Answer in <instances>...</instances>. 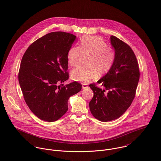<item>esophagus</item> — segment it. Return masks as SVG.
I'll return each instance as SVG.
<instances>
[{
    "instance_id": "esophagus-1",
    "label": "esophagus",
    "mask_w": 161,
    "mask_h": 161,
    "mask_svg": "<svg viewBox=\"0 0 161 161\" xmlns=\"http://www.w3.org/2000/svg\"><path fill=\"white\" fill-rule=\"evenodd\" d=\"M88 88V86L87 84L82 83V88L83 89H85V88Z\"/></svg>"
}]
</instances>
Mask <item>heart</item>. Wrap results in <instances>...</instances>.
<instances>
[{"instance_id": "heart-1", "label": "heart", "mask_w": 161, "mask_h": 161, "mask_svg": "<svg viewBox=\"0 0 161 161\" xmlns=\"http://www.w3.org/2000/svg\"><path fill=\"white\" fill-rule=\"evenodd\" d=\"M86 56V65L79 67L71 72L75 81L87 83L96 78L97 75H103L112 68L116 57L115 50L107 46L106 42L99 36H85L78 46H72L67 53L69 65L75 67L80 64L82 56Z\"/></svg>"}]
</instances>
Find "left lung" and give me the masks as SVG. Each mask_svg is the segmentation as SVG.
<instances>
[{"instance_id":"obj_1","label":"left lung","mask_w":161,"mask_h":161,"mask_svg":"<svg viewBox=\"0 0 161 161\" xmlns=\"http://www.w3.org/2000/svg\"><path fill=\"white\" fill-rule=\"evenodd\" d=\"M110 42L115 49V62L107 74L97 83L89 85L94 96L89 102L92 115L102 122L115 120L123 115L131 104L140 79V70L136 55L125 42L114 36Z\"/></svg>"}]
</instances>
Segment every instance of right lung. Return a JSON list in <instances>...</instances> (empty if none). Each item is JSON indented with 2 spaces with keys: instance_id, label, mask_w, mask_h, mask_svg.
<instances>
[{
  "instance_id": "add662e5",
  "label": "right lung",
  "mask_w": 161,
  "mask_h": 161,
  "mask_svg": "<svg viewBox=\"0 0 161 161\" xmlns=\"http://www.w3.org/2000/svg\"><path fill=\"white\" fill-rule=\"evenodd\" d=\"M75 38L62 31L48 33L33 42L22 57L18 81L23 96L31 111L42 120L61 118L68 110L69 97L82 88L76 81L62 84L69 78L67 53Z\"/></svg>"
}]
</instances>
